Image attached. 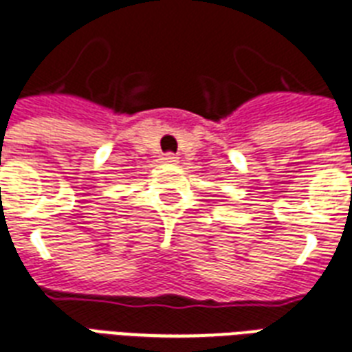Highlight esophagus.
I'll return each mask as SVG.
<instances>
[{
  "instance_id": "esophagus-1",
  "label": "esophagus",
  "mask_w": 352,
  "mask_h": 352,
  "mask_svg": "<svg viewBox=\"0 0 352 352\" xmlns=\"http://www.w3.org/2000/svg\"><path fill=\"white\" fill-rule=\"evenodd\" d=\"M162 162H166V164H175L177 157L173 155V153H168V155H164V157H162Z\"/></svg>"
}]
</instances>
